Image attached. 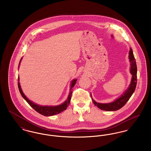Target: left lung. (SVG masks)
I'll return each mask as SVG.
<instances>
[{"instance_id":"left-lung-1","label":"left lung","mask_w":151,"mask_h":151,"mask_svg":"<svg viewBox=\"0 0 151 151\" xmlns=\"http://www.w3.org/2000/svg\"><path fill=\"white\" fill-rule=\"evenodd\" d=\"M130 63V73L132 75L131 82L128 88L116 99L113 102L109 103H99L97 102L92 99L91 93V98L95 106H97L101 110L105 111H115L122 108L126 102L129 100L130 97L134 93L137 83V66L136 60L134 58L133 51L131 48L129 49V55Z\"/></svg>"}]
</instances>
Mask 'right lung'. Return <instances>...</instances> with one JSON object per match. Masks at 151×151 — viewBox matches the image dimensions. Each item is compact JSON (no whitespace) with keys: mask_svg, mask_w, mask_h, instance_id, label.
I'll return each mask as SVG.
<instances>
[{"mask_svg":"<svg viewBox=\"0 0 151 151\" xmlns=\"http://www.w3.org/2000/svg\"><path fill=\"white\" fill-rule=\"evenodd\" d=\"M22 59L20 61L19 64V67L18 68H19V65H20V62L22 61ZM19 80H20V79H19V76L18 77V87H19L20 93L21 94L22 97L24 99V100L29 104V105L33 109H34L37 112H38V113H40L42 115H44V116H52V115H56V114H58L59 113H60L63 112V111H65V110H66L67 107L69 105V104L70 103L72 93V91L71 90H72V88L75 86V84L76 83L77 79H73L71 81V86H70V93L68 94V96L67 100L65 101V102L63 103H62V104L57 105V106L40 105L38 104L34 103L32 101L30 100L23 93V92L22 91V88L20 86V84L19 83Z\"/></svg>","mask_w":151,"mask_h":151,"instance_id":"1","label":"right lung"}]
</instances>
